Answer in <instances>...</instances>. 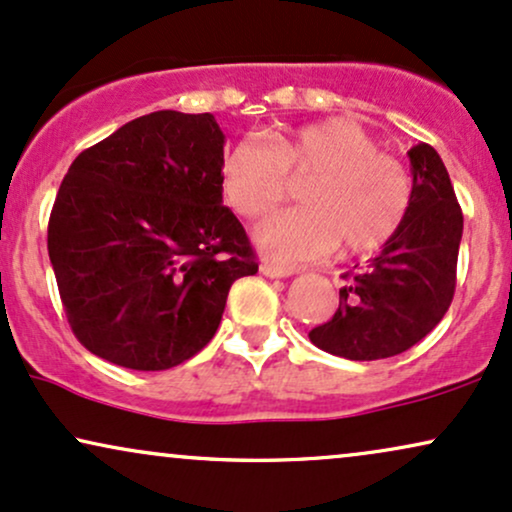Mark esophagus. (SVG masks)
Wrapping results in <instances>:
<instances>
[{"instance_id": "obj_1", "label": "esophagus", "mask_w": 512, "mask_h": 512, "mask_svg": "<svg viewBox=\"0 0 512 512\" xmlns=\"http://www.w3.org/2000/svg\"><path fill=\"white\" fill-rule=\"evenodd\" d=\"M261 273L266 275V277H289V275H294V268L277 266V263L263 261V263H261Z\"/></svg>"}]
</instances>
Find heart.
Listing matches in <instances>:
<instances>
[{
	"label": "heart",
	"mask_w": 512,
	"mask_h": 512,
	"mask_svg": "<svg viewBox=\"0 0 512 512\" xmlns=\"http://www.w3.org/2000/svg\"><path fill=\"white\" fill-rule=\"evenodd\" d=\"M304 182V208L277 213L256 227L263 254L282 263L332 254H370L396 232L413 201V182L396 156L351 118H327L277 137L273 147L239 140L225 154L223 189L244 218H261Z\"/></svg>",
	"instance_id": "1"
}]
</instances>
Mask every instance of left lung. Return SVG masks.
I'll return each mask as SVG.
<instances>
[{
    "label": "left lung",
    "instance_id": "obj_1",
    "mask_svg": "<svg viewBox=\"0 0 512 512\" xmlns=\"http://www.w3.org/2000/svg\"><path fill=\"white\" fill-rule=\"evenodd\" d=\"M413 201L401 230L358 273L344 275L332 320L308 332L311 342L349 361L399 356L425 339L456 292L460 211L444 161L430 144L408 151Z\"/></svg>",
    "mask_w": 512,
    "mask_h": 512
}]
</instances>
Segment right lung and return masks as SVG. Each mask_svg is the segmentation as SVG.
<instances>
[{
  "label": "right lung",
  "mask_w": 512,
  "mask_h": 512,
  "mask_svg": "<svg viewBox=\"0 0 512 512\" xmlns=\"http://www.w3.org/2000/svg\"><path fill=\"white\" fill-rule=\"evenodd\" d=\"M211 113L154 111L78 154L47 249L68 325L104 361L168 370L216 334L232 282L258 263L223 206Z\"/></svg>",
  "instance_id": "1"
}]
</instances>
